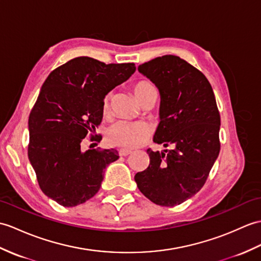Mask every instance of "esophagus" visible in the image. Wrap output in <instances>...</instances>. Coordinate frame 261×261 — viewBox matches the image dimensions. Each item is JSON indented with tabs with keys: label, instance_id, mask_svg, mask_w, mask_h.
<instances>
[{
	"label": "esophagus",
	"instance_id": "esophagus-1",
	"mask_svg": "<svg viewBox=\"0 0 261 261\" xmlns=\"http://www.w3.org/2000/svg\"><path fill=\"white\" fill-rule=\"evenodd\" d=\"M118 152H119V155H121V156H126V155L131 154L132 151L128 150V149H119Z\"/></svg>",
	"mask_w": 261,
	"mask_h": 261
}]
</instances>
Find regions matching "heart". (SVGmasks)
<instances>
[{"label":"heart","instance_id":"heart-1","mask_svg":"<svg viewBox=\"0 0 261 261\" xmlns=\"http://www.w3.org/2000/svg\"><path fill=\"white\" fill-rule=\"evenodd\" d=\"M156 92L155 88L147 81L138 82L133 88V93L139 102L149 95ZM112 93H108L102 101V112L107 114L110 110ZM151 135V128L143 122H129V121L120 120L114 122L107 133V140L112 145L133 149L147 141Z\"/></svg>","mask_w":261,"mask_h":261}]
</instances>
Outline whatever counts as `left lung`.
Listing matches in <instances>:
<instances>
[{
  "label": "left lung",
  "instance_id": "obj_1",
  "mask_svg": "<svg viewBox=\"0 0 261 261\" xmlns=\"http://www.w3.org/2000/svg\"><path fill=\"white\" fill-rule=\"evenodd\" d=\"M138 70L160 92L153 141L170 149H148L150 165L135 180L151 201L173 207L195 196L207 180L220 151V114L208 79L179 57L155 58Z\"/></svg>",
  "mask_w": 261,
  "mask_h": 261
}]
</instances>
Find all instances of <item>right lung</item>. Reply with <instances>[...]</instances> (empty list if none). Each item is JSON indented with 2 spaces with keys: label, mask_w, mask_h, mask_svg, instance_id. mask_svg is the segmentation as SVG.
I'll use <instances>...</instances> for the list:
<instances>
[{
  "label": "right lung",
  "mask_w": 261,
  "mask_h": 261,
  "mask_svg": "<svg viewBox=\"0 0 261 261\" xmlns=\"http://www.w3.org/2000/svg\"><path fill=\"white\" fill-rule=\"evenodd\" d=\"M135 63L106 64L79 57L53 70L29 117L28 155L41 190L63 207L84 203L99 191L118 151L82 150L103 117L102 101L135 73ZM92 145V144H91ZM90 145V148H91Z\"/></svg>",
  "instance_id": "1"
}]
</instances>
